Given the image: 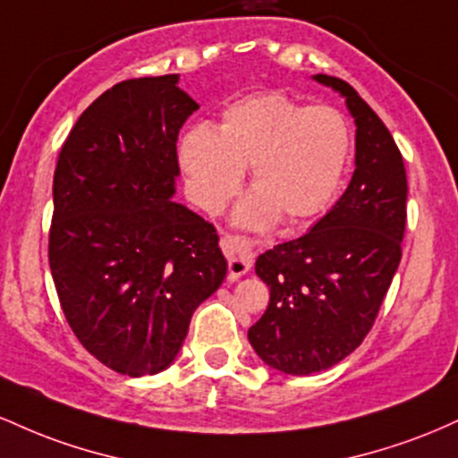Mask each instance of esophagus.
I'll list each match as a JSON object with an SVG mask.
<instances>
[{
	"instance_id": "esophagus-1",
	"label": "esophagus",
	"mask_w": 458,
	"mask_h": 458,
	"mask_svg": "<svg viewBox=\"0 0 458 458\" xmlns=\"http://www.w3.org/2000/svg\"><path fill=\"white\" fill-rule=\"evenodd\" d=\"M222 247L228 259V277L239 280L254 265V241L239 234H225L222 239Z\"/></svg>"
}]
</instances>
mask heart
Masks as SVG:
<instances>
[{
    "mask_svg": "<svg viewBox=\"0 0 458 458\" xmlns=\"http://www.w3.org/2000/svg\"><path fill=\"white\" fill-rule=\"evenodd\" d=\"M351 124L331 105H303L284 92H256L224 109L217 131L196 124L178 146L193 202L219 213L239 191L250 167L254 191L236 207V224L265 228L277 217L308 224L343 182L351 155Z\"/></svg>",
    "mask_w": 458,
    "mask_h": 458,
    "instance_id": "obj_1",
    "label": "heart"
}]
</instances>
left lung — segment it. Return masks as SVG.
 <instances>
[{"label":"left lung","instance_id":"obj_1","mask_svg":"<svg viewBox=\"0 0 458 458\" xmlns=\"http://www.w3.org/2000/svg\"><path fill=\"white\" fill-rule=\"evenodd\" d=\"M314 79L343 94L355 118V172L310 233L256 260L271 297L247 338L286 375L327 370L361 344L398 269L407 224V174L392 133L343 79Z\"/></svg>","mask_w":458,"mask_h":458}]
</instances>
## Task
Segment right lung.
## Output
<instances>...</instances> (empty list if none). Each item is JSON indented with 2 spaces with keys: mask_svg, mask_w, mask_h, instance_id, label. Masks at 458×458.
I'll return each instance as SVG.
<instances>
[{
  "mask_svg": "<svg viewBox=\"0 0 458 458\" xmlns=\"http://www.w3.org/2000/svg\"><path fill=\"white\" fill-rule=\"evenodd\" d=\"M198 107L178 75L127 79L57 157L51 276L72 334L120 375L165 370L228 271L215 225L172 202L178 131Z\"/></svg>",
  "mask_w": 458,
  "mask_h": 458,
  "instance_id": "add662e5",
  "label": "right lung"
}]
</instances>
